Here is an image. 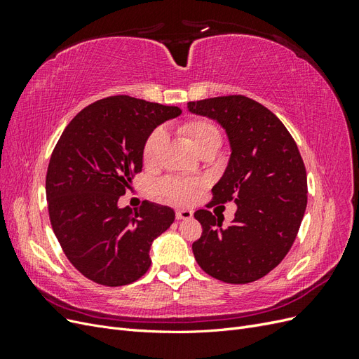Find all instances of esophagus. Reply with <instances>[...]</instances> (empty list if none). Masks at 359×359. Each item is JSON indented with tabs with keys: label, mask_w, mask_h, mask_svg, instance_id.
<instances>
[{
	"label": "esophagus",
	"mask_w": 359,
	"mask_h": 359,
	"mask_svg": "<svg viewBox=\"0 0 359 359\" xmlns=\"http://www.w3.org/2000/svg\"><path fill=\"white\" fill-rule=\"evenodd\" d=\"M175 217L178 220H190L193 217V212L189 211V210H177Z\"/></svg>",
	"instance_id": "1"
}]
</instances>
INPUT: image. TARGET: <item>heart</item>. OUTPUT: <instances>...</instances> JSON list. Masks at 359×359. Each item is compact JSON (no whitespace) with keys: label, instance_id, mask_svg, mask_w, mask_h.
Wrapping results in <instances>:
<instances>
[{"label":"heart","instance_id":"heart-1","mask_svg":"<svg viewBox=\"0 0 359 359\" xmlns=\"http://www.w3.org/2000/svg\"><path fill=\"white\" fill-rule=\"evenodd\" d=\"M181 133L190 140L191 147L199 154L208 149L217 151L222 147V132L211 119H190V121L181 126ZM165 142L166 136L161 128H156L148 135L142 147V161L147 168H154L157 165ZM158 190L163 196L172 202L187 203L196 196L198 184L175 177H169L158 182Z\"/></svg>","mask_w":359,"mask_h":359}]
</instances>
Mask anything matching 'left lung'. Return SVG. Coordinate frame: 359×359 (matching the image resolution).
Masks as SVG:
<instances>
[{"mask_svg": "<svg viewBox=\"0 0 359 359\" xmlns=\"http://www.w3.org/2000/svg\"><path fill=\"white\" fill-rule=\"evenodd\" d=\"M187 107L217 119L231 140L229 165L206 208L238 206L227 227L208 210L194 212L202 226L191 245L194 259L224 283H252L274 269L295 241L307 206L306 166L285 124L253 99L222 95Z\"/></svg>", "mask_w": 359, "mask_h": 359, "instance_id": "8db88e82", "label": "left lung"}]
</instances>
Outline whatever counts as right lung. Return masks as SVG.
Masks as SVG:
<instances>
[{"mask_svg":"<svg viewBox=\"0 0 359 359\" xmlns=\"http://www.w3.org/2000/svg\"><path fill=\"white\" fill-rule=\"evenodd\" d=\"M181 114L130 95H111L86 106L52 151L46 198L53 233L79 273L97 285L118 287L149 269V248L175 220L168 206L144 201L118 208L128 184L142 172L148 135Z\"/></svg>","mask_w":359,"mask_h":359,"instance_id":"1","label":"right lung"}]
</instances>
